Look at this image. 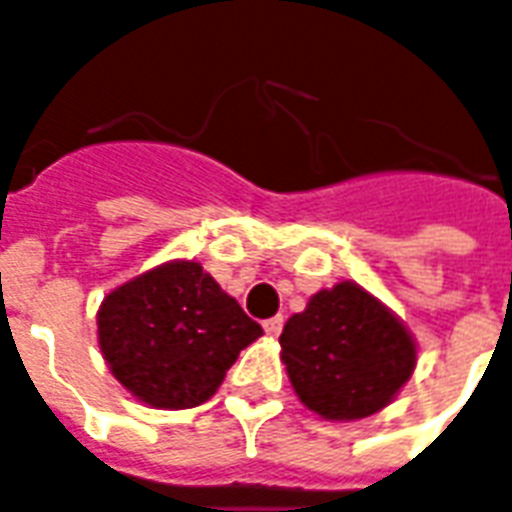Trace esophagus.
<instances>
[{"label": "esophagus", "instance_id": "obj_1", "mask_svg": "<svg viewBox=\"0 0 512 512\" xmlns=\"http://www.w3.org/2000/svg\"><path fill=\"white\" fill-rule=\"evenodd\" d=\"M282 325H285V320L276 314V317H271V320H266V323H263V328H266L268 336H279V333H282Z\"/></svg>", "mask_w": 512, "mask_h": 512}]
</instances>
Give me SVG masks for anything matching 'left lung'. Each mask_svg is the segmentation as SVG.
<instances>
[{
    "label": "left lung",
    "mask_w": 512,
    "mask_h": 512,
    "mask_svg": "<svg viewBox=\"0 0 512 512\" xmlns=\"http://www.w3.org/2000/svg\"><path fill=\"white\" fill-rule=\"evenodd\" d=\"M298 399L331 420L382 410L410 380L415 342L385 306L352 282L312 295L279 336Z\"/></svg>",
    "instance_id": "obj_1"
}]
</instances>
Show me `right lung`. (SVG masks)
<instances>
[{
	"label": "right lung",
	"mask_w": 512,
	"mask_h": 512,
	"mask_svg": "<svg viewBox=\"0 0 512 512\" xmlns=\"http://www.w3.org/2000/svg\"><path fill=\"white\" fill-rule=\"evenodd\" d=\"M97 331L113 377L160 410L208 401L263 328L200 268L181 260L132 279L105 301Z\"/></svg>",
	"instance_id": "right-lung-1"
}]
</instances>
